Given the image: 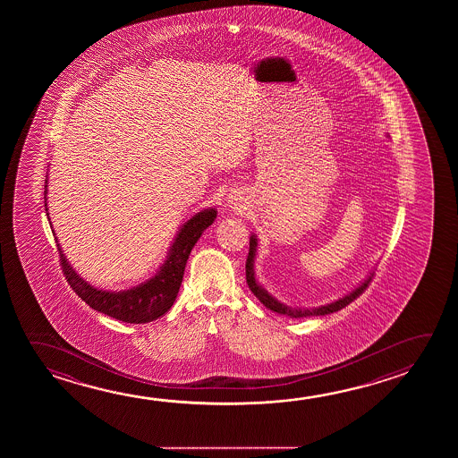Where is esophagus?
<instances>
[{
    "mask_svg": "<svg viewBox=\"0 0 458 458\" xmlns=\"http://www.w3.org/2000/svg\"><path fill=\"white\" fill-rule=\"evenodd\" d=\"M226 204H228V208H233V209H241L244 206V199L238 191H233V193L226 196Z\"/></svg>",
    "mask_w": 458,
    "mask_h": 458,
    "instance_id": "esophagus-1",
    "label": "esophagus"
}]
</instances>
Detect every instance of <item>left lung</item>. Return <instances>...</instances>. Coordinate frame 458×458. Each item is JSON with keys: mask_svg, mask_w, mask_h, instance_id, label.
Returning <instances> with one entry per match:
<instances>
[{"mask_svg": "<svg viewBox=\"0 0 458 458\" xmlns=\"http://www.w3.org/2000/svg\"><path fill=\"white\" fill-rule=\"evenodd\" d=\"M257 236L250 234V240H249V255L248 260H246V281H248L249 289L252 291L255 297L259 301H262L265 307L271 310V311H276L279 315L289 316V318H308V316H324L330 315V313H335L338 310L345 308L346 305H350L356 297H360V293L366 291L370 279L374 276V273H370L358 287H354L352 293H346L345 297L338 299L335 301H330L327 305H321V307L316 308H293L285 305L283 301H277L273 295H271L260 283L257 281L255 276V255H257Z\"/></svg>", "mask_w": 458, "mask_h": 458, "instance_id": "1", "label": "left lung"}]
</instances>
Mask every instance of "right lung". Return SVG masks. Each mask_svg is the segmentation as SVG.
<instances>
[{
	"label": "right lung",
	"instance_id": "obj_1",
	"mask_svg": "<svg viewBox=\"0 0 458 458\" xmlns=\"http://www.w3.org/2000/svg\"><path fill=\"white\" fill-rule=\"evenodd\" d=\"M45 188L46 198L47 182ZM45 206L46 216L49 218L46 201ZM216 217H217V210L216 208H209V209L199 210L193 217L188 218L175 234L169 252L165 255V263L159 267V270L145 283L134 285L128 291H104L90 285L73 270V267L68 263L67 257L62 250L61 244H57L59 255H61L62 270L67 277L70 287L90 308L123 323H151L165 315L173 307L181 289L188 255L191 252V249L195 248L204 230L214 224Z\"/></svg>",
	"mask_w": 458,
	"mask_h": 458
}]
</instances>
